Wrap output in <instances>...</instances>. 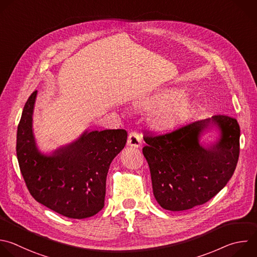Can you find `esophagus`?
<instances>
[{
    "instance_id": "34e87169",
    "label": "esophagus",
    "mask_w": 257,
    "mask_h": 257,
    "mask_svg": "<svg viewBox=\"0 0 257 257\" xmlns=\"http://www.w3.org/2000/svg\"><path fill=\"white\" fill-rule=\"evenodd\" d=\"M127 144L129 146H132V147H135V148H138L141 146L142 144V139H141V135L135 131L131 132L128 136V141H127Z\"/></svg>"
}]
</instances>
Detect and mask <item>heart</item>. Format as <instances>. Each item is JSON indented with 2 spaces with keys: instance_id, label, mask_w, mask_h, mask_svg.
Listing matches in <instances>:
<instances>
[{
  "instance_id": "b5f03b06",
  "label": "heart",
  "mask_w": 257,
  "mask_h": 257,
  "mask_svg": "<svg viewBox=\"0 0 257 257\" xmlns=\"http://www.w3.org/2000/svg\"><path fill=\"white\" fill-rule=\"evenodd\" d=\"M186 93L179 89H168L155 93L141 102L146 108L160 107L153 116L155 125L162 129L173 128L188 120L196 105L185 97Z\"/></svg>"
}]
</instances>
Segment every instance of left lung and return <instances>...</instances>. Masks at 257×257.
Here are the masks:
<instances>
[{"label": "left lung", "mask_w": 257, "mask_h": 257, "mask_svg": "<svg viewBox=\"0 0 257 257\" xmlns=\"http://www.w3.org/2000/svg\"><path fill=\"white\" fill-rule=\"evenodd\" d=\"M213 125L220 129V139L205 149L199 135ZM143 138L153 195L168 211H185L210 201L232 178L239 158L240 127L235 118L226 115L159 135L145 131Z\"/></svg>", "instance_id": "1"}]
</instances>
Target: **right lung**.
I'll return each mask as SVG.
<instances>
[{
  "label": "right lung",
  "mask_w": 257,
  "mask_h": 257,
  "mask_svg": "<svg viewBox=\"0 0 257 257\" xmlns=\"http://www.w3.org/2000/svg\"><path fill=\"white\" fill-rule=\"evenodd\" d=\"M37 91L27 100L17 130V158L31 196L48 209L71 219H84L104 208L107 174L124 148L127 131H85L52 155L41 154L32 132Z\"/></svg>",
  "instance_id": "obj_1"
}]
</instances>
